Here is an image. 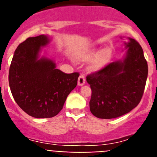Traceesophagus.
Instances as JSON below:
<instances>
[{"mask_svg": "<svg viewBox=\"0 0 157 157\" xmlns=\"http://www.w3.org/2000/svg\"><path fill=\"white\" fill-rule=\"evenodd\" d=\"M86 83V78L85 76L81 75L78 77V85L79 86H82Z\"/></svg>", "mask_w": 157, "mask_h": 157, "instance_id": "34e87169", "label": "esophagus"}]
</instances>
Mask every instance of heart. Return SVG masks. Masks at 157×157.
Masks as SVG:
<instances>
[{"mask_svg":"<svg viewBox=\"0 0 157 157\" xmlns=\"http://www.w3.org/2000/svg\"><path fill=\"white\" fill-rule=\"evenodd\" d=\"M112 56V49L109 47H105L99 50L98 48H92L83 51L77 54L76 59L81 62H90V70L91 71H98L105 67L110 61Z\"/></svg>","mask_w":157,"mask_h":157,"instance_id":"heart-1","label":"heart"}]
</instances>
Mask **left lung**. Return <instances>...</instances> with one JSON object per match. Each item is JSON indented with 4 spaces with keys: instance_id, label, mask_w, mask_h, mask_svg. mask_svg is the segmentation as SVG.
Listing matches in <instances>:
<instances>
[{
    "instance_id": "8db88e82",
    "label": "left lung",
    "mask_w": 157,
    "mask_h": 157,
    "mask_svg": "<svg viewBox=\"0 0 157 157\" xmlns=\"http://www.w3.org/2000/svg\"><path fill=\"white\" fill-rule=\"evenodd\" d=\"M123 59L112 62L87 75L92 95L90 109L100 119H114L127 114L139 104L146 83L148 64L137 41L128 37Z\"/></svg>"
}]
</instances>
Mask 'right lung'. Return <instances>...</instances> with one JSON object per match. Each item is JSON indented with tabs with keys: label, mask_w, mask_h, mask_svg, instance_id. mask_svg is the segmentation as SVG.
<instances>
[{
	"label": "right lung",
	"mask_w": 157,
	"mask_h": 157,
	"mask_svg": "<svg viewBox=\"0 0 157 157\" xmlns=\"http://www.w3.org/2000/svg\"><path fill=\"white\" fill-rule=\"evenodd\" d=\"M45 34L28 37L14 52L9 68L11 92L23 111L38 119L52 118L63 109L68 94L77 86L79 74H65L56 63L40 57L41 47L49 43Z\"/></svg>",
	"instance_id": "1"
}]
</instances>
